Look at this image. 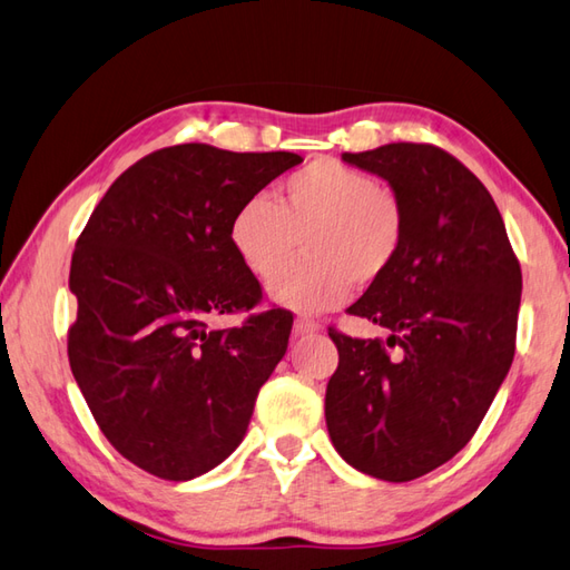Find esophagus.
Segmentation results:
<instances>
[{
  "label": "esophagus",
  "instance_id": "1",
  "mask_svg": "<svg viewBox=\"0 0 570 570\" xmlns=\"http://www.w3.org/2000/svg\"><path fill=\"white\" fill-rule=\"evenodd\" d=\"M318 323L311 321V318H296L294 323V331L298 333V336H311V333H318Z\"/></svg>",
  "mask_w": 570,
  "mask_h": 570
}]
</instances>
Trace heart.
<instances>
[{"label":"heart","mask_w":570,"mask_h":570,"mask_svg":"<svg viewBox=\"0 0 570 570\" xmlns=\"http://www.w3.org/2000/svg\"><path fill=\"white\" fill-rule=\"evenodd\" d=\"M301 244L306 259L269 286V296L294 311H328L353 284H375L405 242V212L393 189L338 160L321 158L288 175L276 193L244 199L234 212L229 242L252 276L272 278Z\"/></svg>","instance_id":"b5f03b06"}]
</instances>
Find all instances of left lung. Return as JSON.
<instances>
[{
    "label": "left lung",
    "instance_id": "1",
    "mask_svg": "<svg viewBox=\"0 0 570 570\" xmlns=\"http://www.w3.org/2000/svg\"><path fill=\"white\" fill-rule=\"evenodd\" d=\"M405 212V242L383 278L348 308L390 336L328 331L338 367L326 425L345 462L410 482L472 440L514 361L521 266L489 189L450 153L390 142L343 153ZM397 347V354H387Z\"/></svg>",
    "mask_w": 570,
    "mask_h": 570
}]
</instances>
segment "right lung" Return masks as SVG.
<instances>
[{"label": "right lung", "instance_id": "right-lung-1", "mask_svg": "<svg viewBox=\"0 0 570 570\" xmlns=\"http://www.w3.org/2000/svg\"><path fill=\"white\" fill-rule=\"evenodd\" d=\"M298 163L296 153L205 142L155 150L108 187L78 237L71 373L100 432L140 470L187 482L247 434L294 318L272 308L239 328L209 331L207 321L259 304L229 225L244 199Z\"/></svg>", "mask_w": 570, "mask_h": 570}]
</instances>
